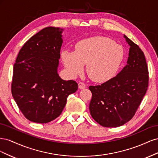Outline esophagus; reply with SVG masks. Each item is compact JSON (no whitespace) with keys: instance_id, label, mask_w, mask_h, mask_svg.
<instances>
[{"instance_id":"1","label":"esophagus","mask_w":158,"mask_h":158,"mask_svg":"<svg viewBox=\"0 0 158 158\" xmlns=\"http://www.w3.org/2000/svg\"><path fill=\"white\" fill-rule=\"evenodd\" d=\"M85 87H86V85H85V84L84 82H80L78 83V88H79L80 89H84V88H85Z\"/></svg>"}]
</instances>
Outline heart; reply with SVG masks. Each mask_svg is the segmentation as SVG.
I'll return each instance as SVG.
<instances>
[{
	"instance_id": "1",
	"label": "heart",
	"mask_w": 158,
	"mask_h": 158,
	"mask_svg": "<svg viewBox=\"0 0 158 158\" xmlns=\"http://www.w3.org/2000/svg\"><path fill=\"white\" fill-rule=\"evenodd\" d=\"M74 51L61 52L63 63L73 75L80 74L86 64L89 77L97 82L112 78L118 70L124 57L123 47L105 37H94L77 43Z\"/></svg>"
}]
</instances>
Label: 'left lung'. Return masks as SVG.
Listing matches in <instances>:
<instances>
[{
    "mask_svg": "<svg viewBox=\"0 0 158 158\" xmlns=\"http://www.w3.org/2000/svg\"><path fill=\"white\" fill-rule=\"evenodd\" d=\"M130 45L127 64L116 76L101 85H90L89 111L105 127H117L131 120L148 87V69L144 52L127 36Z\"/></svg>",
    "mask_w": 158,
    "mask_h": 158,
    "instance_id": "1",
    "label": "left lung"
}]
</instances>
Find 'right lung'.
Here are the masks:
<instances>
[{
	"instance_id": "obj_1",
	"label": "right lung",
	"mask_w": 158,
	"mask_h": 158,
	"mask_svg": "<svg viewBox=\"0 0 158 158\" xmlns=\"http://www.w3.org/2000/svg\"><path fill=\"white\" fill-rule=\"evenodd\" d=\"M62 30L48 27L33 35L19 51L14 65L13 98L31 122L53 121L63 111L69 95L78 89L76 81L63 80L57 73Z\"/></svg>"
}]
</instances>
